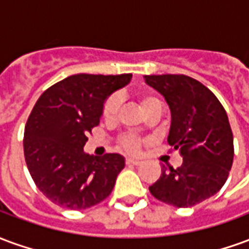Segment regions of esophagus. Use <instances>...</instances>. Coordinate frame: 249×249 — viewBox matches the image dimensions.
I'll use <instances>...</instances> for the list:
<instances>
[{"label":"esophagus","mask_w":249,"mask_h":249,"mask_svg":"<svg viewBox=\"0 0 249 249\" xmlns=\"http://www.w3.org/2000/svg\"><path fill=\"white\" fill-rule=\"evenodd\" d=\"M125 162L128 164V165H140L141 161L140 160H137V159H132V157H128Z\"/></svg>","instance_id":"obj_1"}]
</instances>
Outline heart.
Listing matches in <instances>:
<instances>
[{
  "label": "heart",
  "mask_w": 249,
  "mask_h": 249,
  "mask_svg": "<svg viewBox=\"0 0 249 249\" xmlns=\"http://www.w3.org/2000/svg\"><path fill=\"white\" fill-rule=\"evenodd\" d=\"M139 103L141 108L145 110V113H148L153 108L160 107V101L152 94L139 96ZM117 113H119V100L117 97H109L103 107V113H101L103 120L107 123H112L117 117ZM141 144H142V140L133 133H124L119 137V146L128 153H137L140 151Z\"/></svg>",
  "instance_id": "b5f03b06"
}]
</instances>
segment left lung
Returning <instances> with one entry per match:
<instances>
[{
  "instance_id": "1",
  "label": "left lung",
  "mask_w": 249,
  "mask_h": 249,
  "mask_svg": "<svg viewBox=\"0 0 249 249\" xmlns=\"http://www.w3.org/2000/svg\"><path fill=\"white\" fill-rule=\"evenodd\" d=\"M167 100L172 123L168 144L183 164L162 167L149 192L162 203L187 208L213 196L224 185L233 162V135L228 116L213 93L184 74L145 76Z\"/></svg>"
}]
</instances>
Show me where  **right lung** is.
Listing matches in <instances>:
<instances>
[{"label": "right lung", "mask_w": 249, "mask_h": 249, "mask_svg": "<svg viewBox=\"0 0 249 249\" xmlns=\"http://www.w3.org/2000/svg\"><path fill=\"white\" fill-rule=\"evenodd\" d=\"M130 78V73L73 74L37 100L25 125L24 155L33 181L52 203L78 211L110 195L124 157H93L82 148L100 124L104 101Z\"/></svg>", "instance_id": "obj_1"}]
</instances>
